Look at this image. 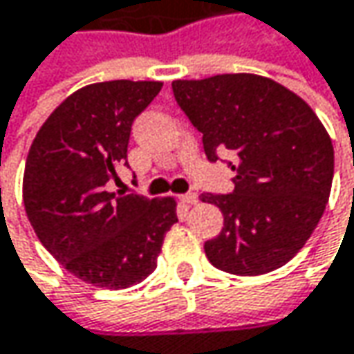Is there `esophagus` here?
<instances>
[{
  "mask_svg": "<svg viewBox=\"0 0 354 354\" xmlns=\"http://www.w3.org/2000/svg\"><path fill=\"white\" fill-rule=\"evenodd\" d=\"M180 198H182L184 205H196V203H198V194H196V192H186V194H182Z\"/></svg>",
  "mask_w": 354,
  "mask_h": 354,
  "instance_id": "esophagus-1",
  "label": "esophagus"
}]
</instances>
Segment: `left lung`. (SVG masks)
Here are the masks:
<instances>
[{
  "label": "left lung",
  "instance_id": "8db88e82",
  "mask_svg": "<svg viewBox=\"0 0 354 354\" xmlns=\"http://www.w3.org/2000/svg\"><path fill=\"white\" fill-rule=\"evenodd\" d=\"M174 99L203 133L210 162L231 151V194L203 192L223 210V231L205 243L209 261L227 273L261 275L286 266L310 239L326 209L333 142L304 99L257 75L174 81Z\"/></svg>",
  "mask_w": 354,
  "mask_h": 354
}]
</instances>
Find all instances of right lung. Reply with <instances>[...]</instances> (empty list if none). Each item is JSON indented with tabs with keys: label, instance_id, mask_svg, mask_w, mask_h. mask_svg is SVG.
Listing matches in <instances>:
<instances>
[{
	"label": "right lung",
	"instance_id": "add662e5",
	"mask_svg": "<svg viewBox=\"0 0 354 354\" xmlns=\"http://www.w3.org/2000/svg\"><path fill=\"white\" fill-rule=\"evenodd\" d=\"M162 91L158 81L88 84L60 103L32 142L24 207L40 243L79 279L109 290L156 270L164 235L178 223L174 198L109 192L127 166L136 117Z\"/></svg>",
	"mask_w": 354,
	"mask_h": 354
}]
</instances>
